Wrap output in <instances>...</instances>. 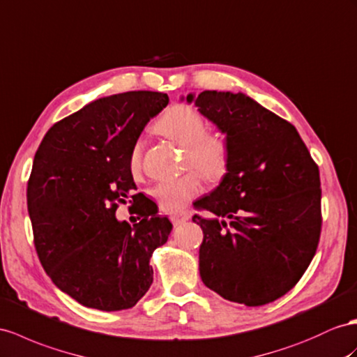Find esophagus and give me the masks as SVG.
I'll return each instance as SVG.
<instances>
[{"label":"esophagus","instance_id":"obj_1","mask_svg":"<svg viewBox=\"0 0 357 357\" xmlns=\"http://www.w3.org/2000/svg\"><path fill=\"white\" fill-rule=\"evenodd\" d=\"M190 218V214L185 213V211H175V213H170V220L172 223L178 226V225H182L184 222H187Z\"/></svg>","mask_w":357,"mask_h":357}]
</instances>
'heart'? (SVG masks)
Masks as SVG:
<instances>
[{
  "label": "heart",
  "instance_id": "b5f03b06",
  "mask_svg": "<svg viewBox=\"0 0 357 357\" xmlns=\"http://www.w3.org/2000/svg\"><path fill=\"white\" fill-rule=\"evenodd\" d=\"M155 128L164 137L184 146L185 167L196 169L211 182L220 181L226 175L229 167V146L220 132L205 130L204 117L196 108L184 102L173 104L160 117ZM128 164L131 175L139 178L143 172L142 140L134 143ZM198 174L191 170L179 178L158 182L151 190L155 202L164 211H179L202 193L204 184Z\"/></svg>",
  "mask_w": 357,
  "mask_h": 357
}]
</instances>
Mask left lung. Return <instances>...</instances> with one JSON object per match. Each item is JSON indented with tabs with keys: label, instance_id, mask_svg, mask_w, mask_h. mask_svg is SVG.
Wrapping results in <instances>:
<instances>
[{
	"label": "left lung",
	"instance_id": "1",
	"mask_svg": "<svg viewBox=\"0 0 357 357\" xmlns=\"http://www.w3.org/2000/svg\"><path fill=\"white\" fill-rule=\"evenodd\" d=\"M199 112L226 134L229 167L195 208L204 231L199 271L223 298L262 306L307 270L321 234V182L294 125L244 93L205 90Z\"/></svg>",
	"mask_w": 357,
	"mask_h": 357
}]
</instances>
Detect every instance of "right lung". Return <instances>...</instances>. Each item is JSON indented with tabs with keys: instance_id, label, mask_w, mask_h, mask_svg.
<instances>
[{
	"instance_id": "add662e5",
	"label": "right lung",
	"mask_w": 357,
	"mask_h": 357,
	"mask_svg": "<svg viewBox=\"0 0 357 357\" xmlns=\"http://www.w3.org/2000/svg\"><path fill=\"white\" fill-rule=\"evenodd\" d=\"M169 104L161 91L100 98L54 123L34 155L26 205L43 270L78 303L105 312L132 307L153 280L149 259L172 223L134 195L130 152ZM137 204L142 220L119 222V203ZM132 205V206H133Z\"/></svg>"
}]
</instances>
